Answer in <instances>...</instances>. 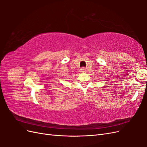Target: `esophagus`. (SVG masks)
<instances>
[{
	"label": "esophagus",
	"mask_w": 147,
	"mask_h": 147,
	"mask_svg": "<svg viewBox=\"0 0 147 147\" xmlns=\"http://www.w3.org/2000/svg\"><path fill=\"white\" fill-rule=\"evenodd\" d=\"M85 71H86L85 68H84V67H82L81 68V69H80V72H85Z\"/></svg>",
	"instance_id": "1"
}]
</instances>
